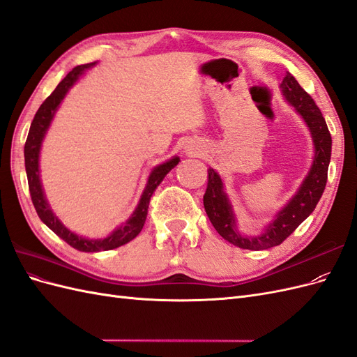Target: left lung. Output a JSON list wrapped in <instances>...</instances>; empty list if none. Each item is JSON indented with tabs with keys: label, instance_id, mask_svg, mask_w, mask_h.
<instances>
[{
	"label": "left lung",
	"instance_id": "left-lung-1",
	"mask_svg": "<svg viewBox=\"0 0 357 357\" xmlns=\"http://www.w3.org/2000/svg\"><path fill=\"white\" fill-rule=\"evenodd\" d=\"M280 89H282L286 101L307 123L312 144H314V158H312L308 174L301 183L295 195L275 214L273 222L266 226L261 235L248 236L240 234L236 229V218L228 193L225 192L223 181L218 171L208 168V185L204 195L205 213H207L214 229L226 241L236 247L247 248V250H265V248L282 244L314 211L328 181L332 138L325 117L314 100L301 88L290 73H286Z\"/></svg>",
	"mask_w": 357,
	"mask_h": 357
}]
</instances>
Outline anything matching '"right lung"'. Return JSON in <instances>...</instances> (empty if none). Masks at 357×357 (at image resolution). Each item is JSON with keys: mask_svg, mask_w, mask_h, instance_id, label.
Returning a JSON list of instances; mask_svg holds the SVG:
<instances>
[{"mask_svg": "<svg viewBox=\"0 0 357 357\" xmlns=\"http://www.w3.org/2000/svg\"><path fill=\"white\" fill-rule=\"evenodd\" d=\"M95 63L96 62H91V63H84V66L73 68V71L67 74V77L56 86V89L53 91L45 100V102L40 105L38 112L34 116V121L31 123L25 149H24L29 193L38 218L41 219L43 223L49 226V228L55 232L59 238L68 243L71 247L77 248V250L86 252V253L113 250V248H117L134 240L143 229L146 218H147L149 202L153 195V192L156 190V188L160 185V181L164 180V177L168 174V172L180 162V158L174 156L152 169V172H150V176L147 178V185L143 190V195L139 198V202L137 205V208L134 210V213L131 214V218L119 226V228H116L109 236H105V238L89 240L86 238V236L74 234L73 231H70L68 228L63 226V223L56 218V214L52 211L50 205L45 197V190H43V186H41L40 164H38L40 150H41L43 139H45L47 129L53 121V116H55L56 110L59 109V104L62 102V100L66 98L68 89L75 82H77V79L86 70L92 68Z\"/></svg>", "mask_w": 357, "mask_h": 357, "instance_id": "obj_1", "label": "right lung"}]
</instances>
